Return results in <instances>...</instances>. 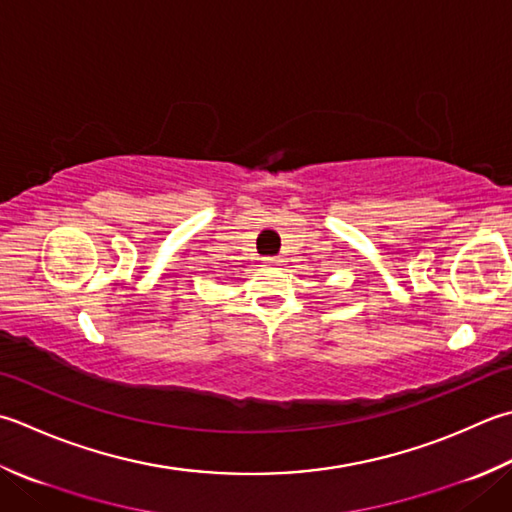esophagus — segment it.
Segmentation results:
<instances>
[{"mask_svg": "<svg viewBox=\"0 0 512 512\" xmlns=\"http://www.w3.org/2000/svg\"><path fill=\"white\" fill-rule=\"evenodd\" d=\"M264 266H270V268L282 266V259H279V257H264Z\"/></svg>", "mask_w": 512, "mask_h": 512, "instance_id": "esophagus-1", "label": "esophagus"}]
</instances>
